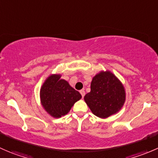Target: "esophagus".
Returning a JSON list of instances; mask_svg holds the SVG:
<instances>
[{"label": "esophagus", "instance_id": "1", "mask_svg": "<svg viewBox=\"0 0 158 158\" xmlns=\"http://www.w3.org/2000/svg\"><path fill=\"white\" fill-rule=\"evenodd\" d=\"M80 94H81V95H82V98H83V97H84V96H85V91H84V90H83V89H82V90H80Z\"/></svg>", "mask_w": 158, "mask_h": 158}]
</instances>
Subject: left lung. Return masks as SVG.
Returning a JSON list of instances; mask_svg holds the SVG:
<instances>
[{"label":"left lung","instance_id":"obj_1","mask_svg":"<svg viewBox=\"0 0 158 158\" xmlns=\"http://www.w3.org/2000/svg\"><path fill=\"white\" fill-rule=\"evenodd\" d=\"M126 99L122 82L109 70H102L91 82V91L84 97L91 111L100 118L118 112Z\"/></svg>","mask_w":158,"mask_h":158}]
</instances>
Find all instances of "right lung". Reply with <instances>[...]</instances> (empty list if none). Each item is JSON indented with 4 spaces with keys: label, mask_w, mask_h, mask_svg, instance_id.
<instances>
[{
    "label": "right lung",
    "mask_w": 158,
    "mask_h": 158,
    "mask_svg": "<svg viewBox=\"0 0 158 158\" xmlns=\"http://www.w3.org/2000/svg\"><path fill=\"white\" fill-rule=\"evenodd\" d=\"M40 103L44 109L55 118L69 112L73 105L82 95L69 82L61 79V74H50L43 83L40 91Z\"/></svg>",
    "instance_id": "1"
}]
</instances>
